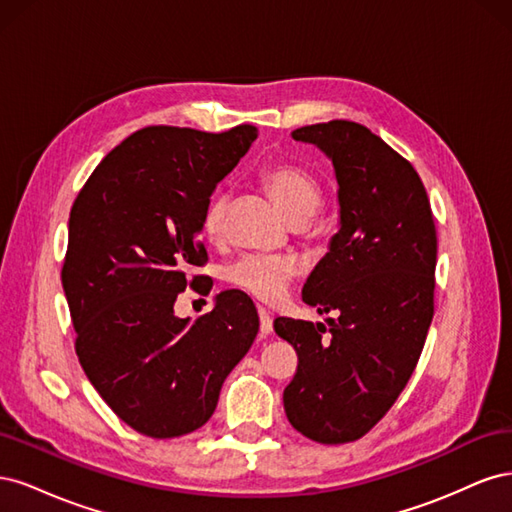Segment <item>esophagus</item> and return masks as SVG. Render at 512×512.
Instances as JSON below:
<instances>
[{"instance_id": "obj_1", "label": "esophagus", "mask_w": 512, "mask_h": 512, "mask_svg": "<svg viewBox=\"0 0 512 512\" xmlns=\"http://www.w3.org/2000/svg\"><path fill=\"white\" fill-rule=\"evenodd\" d=\"M258 318H260V335H269L273 331V318L267 309L258 307Z\"/></svg>"}]
</instances>
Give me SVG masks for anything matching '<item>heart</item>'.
<instances>
[{"mask_svg": "<svg viewBox=\"0 0 512 512\" xmlns=\"http://www.w3.org/2000/svg\"><path fill=\"white\" fill-rule=\"evenodd\" d=\"M260 179L292 226H301L318 213L322 190L318 181L309 177L305 170L280 164L267 168ZM226 207L228 196L224 192H215L209 198L203 213V232L209 239H218L224 232ZM292 277L294 262L284 256L245 254L226 267V282L262 303H280Z\"/></svg>", "mask_w": 512, "mask_h": 512, "instance_id": "1", "label": "heart"}]
</instances>
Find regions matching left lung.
<instances>
[{
  "instance_id": "obj_1",
  "label": "left lung",
  "mask_w": 512,
  "mask_h": 512,
  "mask_svg": "<svg viewBox=\"0 0 512 512\" xmlns=\"http://www.w3.org/2000/svg\"><path fill=\"white\" fill-rule=\"evenodd\" d=\"M292 138L333 162L339 230L303 301L339 316L327 318L329 329L275 318V333L299 354L284 410L305 438L344 444L391 410L418 363L433 318L438 237L421 177L361 123H316Z\"/></svg>"
}]
</instances>
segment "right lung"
<instances>
[{
	"mask_svg": "<svg viewBox=\"0 0 512 512\" xmlns=\"http://www.w3.org/2000/svg\"><path fill=\"white\" fill-rule=\"evenodd\" d=\"M256 136L254 126L143 128L96 166L72 205L61 284L76 354L100 397L143 436L203 427L256 339V307L239 290L220 292L196 320L173 309L179 292L205 280L188 275L207 262L205 207Z\"/></svg>",
	"mask_w": 512,
	"mask_h": 512,
	"instance_id": "obj_1",
	"label": "right lung"
}]
</instances>
